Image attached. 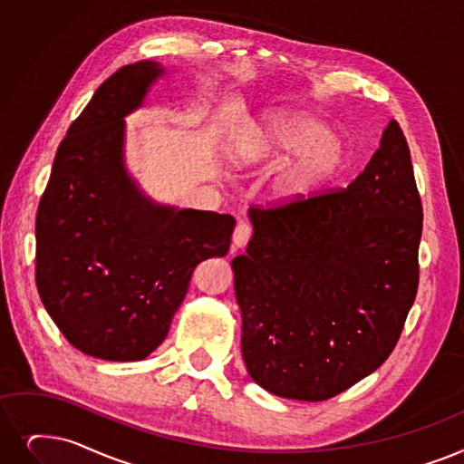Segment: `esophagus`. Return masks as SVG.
I'll return each mask as SVG.
<instances>
[{
	"mask_svg": "<svg viewBox=\"0 0 464 464\" xmlns=\"http://www.w3.org/2000/svg\"><path fill=\"white\" fill-rule=\"evenodd\" d=\"M250 237H252V227L248 224H243V221H240V224L233 231V245L237 248H243V246H246Z\"/></svg>",
	"mask_w": 464,
	"mask_h": 464,
	"instance_id": "1",
	"label": "esophagus"
}]
</instances>
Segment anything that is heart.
I'll use <instances>...</instances> for the list:
<instances>
[{
    "label": "heart",
    "mask_w": 464,
    "mask_h": 464,
    "mask_svg": "<svg viewBox=\"0 0 464 464\" xmlns=\"http://www.w3.org/2000/svg\"><path fill=\"white\" fill-rule=\"evenodd\" d=\"M288 156L273 182V195L282 203H295L341 169L345 148L316 117L286 111L248 123L231 148V160L238 169L273 165Z\"/></svg>",
    "instance_id": "1"
}]
</instances>
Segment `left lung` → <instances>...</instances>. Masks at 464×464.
Returning a JSON list of instances; mask_svg holds the SVG:
<instances>
[{
	"mask_svg": "<svg viewBox=\"0 0 464 464\" xmlns=\"http://www.w3.org/2000/svg\"><path fill=\"white\" fill-rule=\"evenodd\" d=\"M248 216L254 233L231 267L250 377L271 394L320 401L375 372L419 285L422 207L396 121L345 189Z\"/></svg>",
	"mask_w": 464,
	"mask_h": 464,
	"instance_id": "obj_1",
	"label": "left lung"
}]
</instances>
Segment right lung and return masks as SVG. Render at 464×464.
I'll list each match as a JSON object with an SVG mask.
<instances>
[{"mask_svg":"<svg viewBox=\"0 0 464 464\" xmlns=\"http://www.w3.org/2000/svg\"><path fill=\"white\" fill-rule=\"evenodd\" d=\"M165 73L129 64L96 89L60 142L35 218V285L89 356L144 360L163 343L193 269L226 256L235 218L157 205L125 167V117Z\"/></svg>","mask_w":464,"mask_h":464,"instance_id":"add662e5","label":"right lung"}]
</instances>
